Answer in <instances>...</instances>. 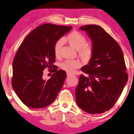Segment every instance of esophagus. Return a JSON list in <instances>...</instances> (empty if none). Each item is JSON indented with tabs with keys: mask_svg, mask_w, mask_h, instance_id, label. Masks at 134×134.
<instances>
[{
	"mask_svg": "<svg viewBox=\"0 0 134 134\" xmlns=\"http://www.w3.org/2000/svg\"><path fill=\"white\" fill-rule=\"evenodd\" d=\"M72 74H69V73H67V76H72Z\"/></svg>",
	"mask_w": 134,
	"mask_h": 134,
	"instance_id": "34e87169",
	"label": "esophagus"
}]
</instances>
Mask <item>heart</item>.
Returning a JSON list of instances; mask_svg holds the SVG:
<instances>
[{
    "mask_svg": "<svg viewBox=\"0 0 134 134\" xmlns=\"http://www.w3.org/2000/svg\"><path fill=\"white\" fill-rule=\"evenodd\" d=\"M64 41L66 42L70 46L77 50V53L82 59L85 62H89L94 56V48L91 45H87V41L83 34L77 31L70 32L64 37ZM63 41L59 40L54 45V54L56 57H59L60 49L62 47ZM82 66V63L79 60H67L62 62L60 68L68 73H74L75 70Z\"/></svg>",
    "mask_w": 134,
    "mask_h": 134,
    "instance_id": "b5f03b06",
    "label": "heart"
}]
</instances>
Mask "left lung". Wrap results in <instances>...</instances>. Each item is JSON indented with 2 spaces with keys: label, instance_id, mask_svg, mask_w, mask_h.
<instances>
[{
  "label": "left lung",
  "instance_id": "8db88e82",
  "mask_svg": "<svg viewBox=\"0 0 134 134\" xmlns=\"http://www.w3.org/2000/svg\"><path fill=\"white\" fill-rule=\"evenodd\" d=\"M92 40L94 56L89 65L82 68L79 82L76 88L77 105L89 114H100L111 108L127 82L124 58L119 44L97 25L80 28Z\"/></svg>",
  "mask_w": 134,
  "mask_h": 134
}]
</instances>
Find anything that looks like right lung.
Returning <instances> with one entry per match:
<instances>
[{"instance_id":"add662e5","label":"right lung","mask_w":134,"mask_h":134,"mask_svg":"<svg viewBox=\"0 0 134 134\" xmlns=\"http://www.w3.org/2000/svg\"><path fill=\"white\" fill-rule=\"evenodd\" d=\"M72 26L51 23L34 29L20 45L13 61V89L20 100L30 108H41L54 102L64 85L66 74L57 70L54 45ZM53 68L48 81L42 79L43 70Z\"/></svg>"}]
</instances>
